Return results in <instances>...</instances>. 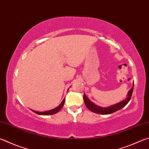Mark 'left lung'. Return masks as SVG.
<instances>
[{
    "label": "left lung",
    "mask_w": 149,
    "mask_h": 149,
    "mask_svg": "<svg viewBox=\"0 0 149 149\" xmlns=\"http://www.w3.org/2000/svg\"><path fill=\"white\" fill-rule=\"evenodd\" d=\"M133 89H134V85L130 90L129 91L128 97H127L125 100H124L123 101H122L119 103H118V104H116L108 107H101L95 105L94 103L89 100L85 94H84L83 95L84 102H85L86 106L87 107V108L89 110H91V111H93L94 113H97V114H102V115L111 114V113L122 109V108L124 107L127 104H128L131 99L132 93H133Z\"/></svg>",
    "instance_id": "1"
}]
</instances>
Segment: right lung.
<instances>
[{
	"label": "right lung",
	"instance_id": "right-lung-1",
	"mask_svg": "<svg viewBox=\"0 0 149 149\" xmlns=\"http://www.w3.org/2000/svg\"><path fill=\"white\" fill-rule=\"evenodd\" d=\"M64 101H65V100H63V101L62 102L61 104L58 105L57 107L55 108V109H53L49 111H44V112H38V111H34V110H32V111L34 112L35 113H36L38 115H53V114H55L57 112H58L59 111H60L62 108H63L64 104Z\"/></svg>",
	"mask_w": 149,
	"mask_h": 149
}]
</instances>
